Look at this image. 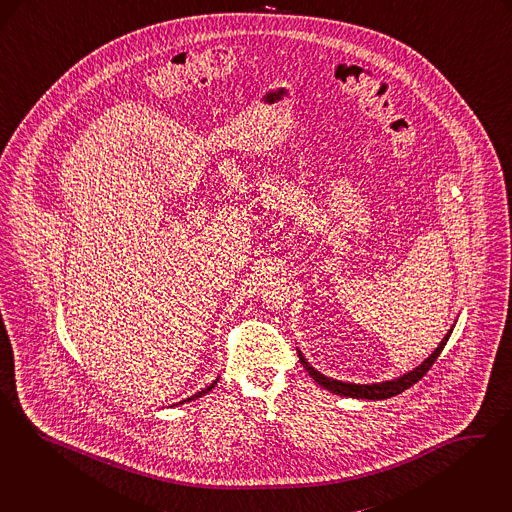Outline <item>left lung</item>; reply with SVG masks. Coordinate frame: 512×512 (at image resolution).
<instances>
[{
    "label": "left lung",
    "instance_id": "left-lung-1",
    "mask_svg": "<svg viewBox=\"0 0 512 512\" xmlns=\"http://www.w3.org/2000/svg\"><path fill=\"white\" fill-rule=\"evenodd\" d=\"M451 331L453 328L446 333V337L440 341V345L434 348V352L430 354L429 358L417 366L415 369H411L408 373H404L402 377H396V379H390V381H383V383H371V385H356V383H345V381H337V379H331L326 377L324 373H320L318 369L312 368L307 362V358L303 356V352L299 350V360L303 364V368L307 369L308 375L326 390H331L333 394H339V396H348V398H366V400H385L390 396H396L404 390H408L409 387H413L430 368L432 364L436 362V358L440 356V352L446 347L448 339H450Z\"/></svg>",
    "mask_w": 512,
    "mask_h": 512
}]
</instances>
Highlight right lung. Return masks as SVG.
<instances>
[{
	"mask_svg": "<svg viewBox=\"0 0 512 512\" xmlns=\"http://www.w3.org/2000/svg\"><path fill=\"white\" fill-rule=\"evenodd\" d=\"M217 381H219V379H215V381H213V383H211V385H209V387H205L204 390H200V392H196V394H194V396H190V398H186V400H183V402H190V400H196V398H202V396H204V394H207V392H209V390L215 389V385H217ZM183 402H179V404H183Z\"/></svg>",
	"mask_w": 512,
	"mask_h": 512,
	"instance_id": "add662e5",
	"label": "right lung"
}]
</instances>
